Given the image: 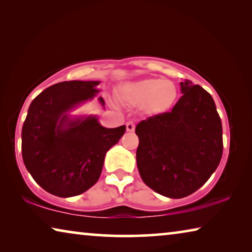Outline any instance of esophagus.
<instances>
[{"label": "esophagus", "mask_w": 252, "mask_h": 252, "mask_svg": "<svg viewBox=\"0 0 252 252\" xmlns=\"http://www.w3.org/2000/svg\"><path fill=\"white\" fill-rule=\"evenodd\" d=\"M134 127H135L134 122H132V121L126 122V131H129V132H132V131H134Z\"/></svg>", "instance_id": "34e87169"}]
</instances>
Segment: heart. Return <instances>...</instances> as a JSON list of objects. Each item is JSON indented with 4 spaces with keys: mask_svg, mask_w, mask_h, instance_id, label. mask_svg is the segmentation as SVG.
Wrapping results in <instances>:
<instances>
[{
    "mask_svg": "<svg viewBox=\"0 0 252 252\" xmlns=\"http://www.w3.org/2000/svg\"><path fill=\"white\" fill-rule=\"evenodd\" d=\"M123 97L132 105H143L147 113L161 114L174 105L177 89L170 81L148 78L129 84L123 91Z\"/></svg>",
    "mask_w": 252,
    "mask_h": 252,
    "instance_id": "heart-1",
    "label": "heart"
}]
</instances>
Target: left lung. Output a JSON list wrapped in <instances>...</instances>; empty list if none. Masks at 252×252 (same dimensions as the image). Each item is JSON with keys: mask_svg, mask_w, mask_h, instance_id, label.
Returning a JSON list of instances; mask_svg holds the SVG:
<instances>
[{"mask_svg": "<svg viewBox=\"0 0 252 252\" xmlns=\"http://www.w3.org/2000/svg\"><path fill=\"white\" fill-rule=\"evenodd\" d=\"M169 112L139 122L137 166L143 183L170 198L202 187L218 168L223 153L222 123L210 93L189 79Z\"/></svg>", "mask_w": 252, "mask_h": 252, "instance_id": "left-lung-1", "label": "left lung"}]
</instances>
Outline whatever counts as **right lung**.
<instances>
[{
  "label": "right lung",
  "instance_id": "add662e5",
  "mask_svg": "<svg viewBox=\"0 0 252 252\" xmlns=\"http://www.w3.org/2000/svg\"><path fill=\"white\" fill-rule=\"evenodd\" d=\"M99 82L70 81L48 87L29 106L22 126V158L35 183L48 193L71 197L101 176L106 151L126 126L106 129L96 118L68 121L65 114L97 93ZM99 101L104 105L103 98Z\"/></svg>",
  "mask_w": 252,
  "mask_h": 252
}]
</instances>
